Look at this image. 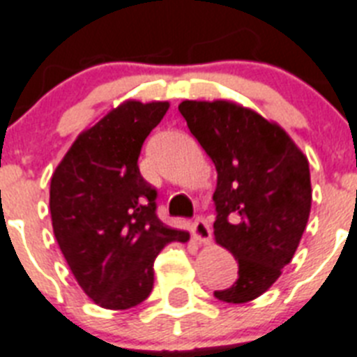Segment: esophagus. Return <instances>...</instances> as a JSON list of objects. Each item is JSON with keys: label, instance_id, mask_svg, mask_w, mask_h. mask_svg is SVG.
Here are the masks:
<instances>
[{"label": "esophagus", "instance_id": "esophagus-1", "mask_svg": "<svg viewBox=\"0 0 357 357\" xmlns=\"http://www.w3.org/2000/svg\"><path fill=\"white\" fill-rule=\"evenodd\" d=\"M191 231H193V237H195L200 244H208L211 241L210 225H208L202 217L195 219V222L191 226Z\"/></svg>", "mask_w": 357, "mask_h": 357}]
</instances>
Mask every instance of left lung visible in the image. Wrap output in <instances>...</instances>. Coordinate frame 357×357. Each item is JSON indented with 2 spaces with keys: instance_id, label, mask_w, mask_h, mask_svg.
Returning <instances> with one entry per match:
<instances>
[{
  "instance_id": "1",
  "label": "left lung",
  "mask_w": 357,
  "mask_h": 357,
  "mask_svg": "<svg viewBox=\"0 0 357 357\" xmlns=\"http://www.w3.org/2000/svg\"><path fill=\"white\" fill-rule=\"evenodd\" d=\"M178 111L215 164V243L238 264L234 284L213 296L253 301L299 246L312 206L308 160L281 126L235 102L184 100Z\"/></svg>"
}]
</instances>
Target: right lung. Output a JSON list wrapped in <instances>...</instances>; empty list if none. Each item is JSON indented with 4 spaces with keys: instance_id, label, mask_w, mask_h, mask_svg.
<instances>
[{
    "instance_id": "right-lung-1",
    "label": "right lung",
    "mask_w": 357,
    "mask_h": 357,
    "mask_svg": "<svg viewBox=\"0 0 357 357\" xmlns=\"http://www.w3.org/2000/svg\"><path fill=\"white\" fill-rule=\"evenodd\" d=\"M169 102L126 100L78 135L51 178L54 237L82 290L102 308L128 310L149 297L153 263L190 234L157 217V190L138 157Z\"/></svg>"
}]
</instances>
